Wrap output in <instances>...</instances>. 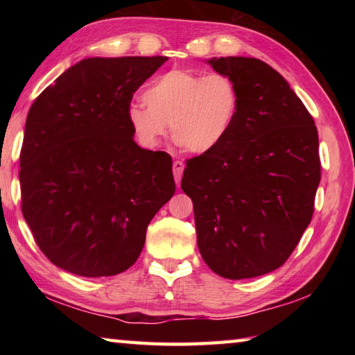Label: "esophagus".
Instances as JSON below:
<instances>
[{
	"mask_svg": "<svg viewBox=\"0 0 355 355\" xmlns=\"http://www.w3.org/2000/svg\"><path fill=\"white\" fill-rule=\"evenodd\" d=\"M172 166H173V178H175V183L180 184V182H182L184 164L180 159H175V161H173Z\"/></svg>",
	"mask_w": 355,
	"mask_h": 355,
	"instance_id": "obj_1",
	"label": "esophagus"
}]
</instances>
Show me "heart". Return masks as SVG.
Segmentation results:
<instances>
[{
	"mask_svg": "<svg viewBox=\"0 0 355 355\" xmlns=\"http://www.w3.org/2000/svg\"><path fill=\"white\" fill-rule=\"evenodd\" d=\"M144 101H131L127 120L136 141L155 148L167 123L175 144L194 155L209 153L224 142L235 125L241 97L230 76L173 69L150 84Z\"/></svg>",
	"mask_w": 355,
	"mask_h": 355,
	"instance_id": "1",
	"label": "heart"
}]
</instances>
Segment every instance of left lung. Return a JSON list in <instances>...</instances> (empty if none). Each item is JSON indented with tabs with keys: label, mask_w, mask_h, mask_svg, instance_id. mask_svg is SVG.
I'll list each match as a JSON object with an SVG mask.
<instances>
[{
	"label": "left lung",
	"mask_w": 355,
	"mask_h": 355,
	"mask_svg": "<svg viewBox=\"0 0 355 355\" xmlns=\"http://www.w3.org/2000/svg\"><path fill=\"white\" fill-rule=\"evenodd\" d=\"M207 64L238 84L241 106L227 139L186 163L182 189L208 268L232 280L258 277L286 261L313 216L318 131L271 65L243 56Z\"/></svg>",
	"instance_id": "1"
}]
</instances>
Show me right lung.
I'll use <instances>...</instances> for the list:
<instances>
[{
	"instance_id": "right-lung-1",
	"label": "right lung",
	"mask_w": 355,
	"mask_h": 355,
	"mask_svg": "<svg viewBox=\"0 0 355 355\" xmlns=\"http://www.w3.org/2000/svg\"><path fill=\"white\" fill-rule=\"evenodd\" d=\"M166 56L87 58L42 92L20 155L21 211L45 257L81 277L133 266L175 192L172 158L135 142L127 107Z\"/></svg>"
}]
</instances>
